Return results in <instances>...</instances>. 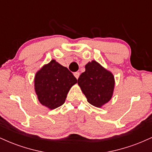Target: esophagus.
Wrapping results in <instances>:
<instances>
[{"label": "esophagus", "instance_id": "obj_1", "mask_svg": "<svg viewBox=\"0 0 152 152\" xmlns=\"http://www.w3.org/2000/svg\"><path fill=\"white\" fill-rule=\"evenodd\" d=\"M74 75L75 77H76L78 79V77H79V76H80V73L78 72V71H77V72H75L74 74Z\"/></svg>", "mask_w": 152, "mask_h": 152}]
</instances>
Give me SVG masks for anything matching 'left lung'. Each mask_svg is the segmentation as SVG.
<instances>
[{
  "label": "left lung",
  "mask_w": 152,
  "mask_h": 152,
  "mask_svg": "<svg viewBox=\"0 0 152 152\" xmlns=\"http://www.w3.org/2000/svg\"><path fill=\"white\" fill-rule=\"evenodd\" d=\"M86 71L80 75L78 84L91 105L101 107L111 99L114 88V77L96 61L85 66Z\"/></svg>",
  "instance_id": "8db88e82"
}]
</instances>
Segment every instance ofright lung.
<instances>
[{"label": "right lung", "instance_id": "obj_1", "mask_svg": "<svg viewBox=\"0 0 152 152\" xmlns=\"http://www.w3.org/2000/svg\"><path fill=\"white\" fill-rule=\"evenodd\" d=\"M34 82L40 103L54 109L64 104L68 92L77 79L67 68L51 60L36 73Z\"/></svg>", "mask_w": 152, "mask_h": 152}]
</instances>
